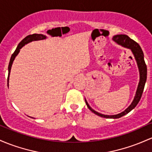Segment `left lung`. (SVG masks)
I'll list each match as a JSON object with an SVG mask.
<instances>
[{
  "label": "left lung",
  "instance_id": "1",
  "mask_svg": "<svg viewBox=\"0 0 152 152\" xmlns=\"http://www.w3.org/2000/svg\"><path fill=\"white\" fill-rule=\"evenodd\" d=\"M113 40L116 43H118V45H122L123 47L127 48L128 49H131L133 56H134L135 59H136V63H137V66L140 74V79L134 99H133L131 105L128 107L127 109L125 110L122 112L121 113H119V114L118 115H103L99 113H97V112L94 110L89 106V104H88V102H86V99H85V102H86V105H87L88 108H89L93 113H94L95 115H97L102 117V118H113V119H115V118H121V117L125 115L128 114L129 112H131L133 108H135V107L137 105L138 102L141 99V96H142L143 91H144L145 83H146V77H147V68H146V65L144 61V53H143L141 47H140L139 45H138L136 42L133 40L132 39H131L129 37L126 35V34H117V35L113 36Z\"/></svg>",
  "mask_w": 152,
  "mask_h": 152
}]
</instances>
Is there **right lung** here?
Instances as JSON below:
<instances>
[{"mask_svg":"<svg viewBox=\"0 0 152 152\" xmlns=\"http://www.w3.org/2000/svg\"><path fill=\"white\" fill-rule=\"evenodd\" d=\"M47 37L45 35H43V34H30V35L26 36L24 39H23L20 42V43L18 45L17 48H16V50L14 51V53H13L12 56H11V59H10V62H9V65H8V80H9V75H10V72H11V66H12L13 62H14L15 58L16 57L18 54H19L20 49L22 48L23 46H24L25 45L28 44L29 42H31L32 41H37V40H42V39H46Z\"/></svg>","mask_w":152,"mask_h":152,"instance_id":"right-lung-1","label":"right lung"}]
</instances>
